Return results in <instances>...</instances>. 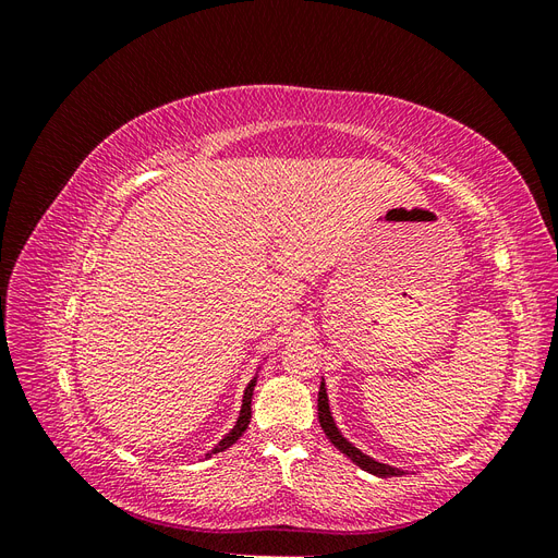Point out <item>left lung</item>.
<instances>
[{"mask_svg":"<svg viewBox=\"0 0 558 558\" xmlns=\"http://www.w3.org/2000/svg\"><path fill=\"white\" fill-rule=\"evenodd\" d=\"M318 424L320 428H324V433L328 435V440L340 449L344 456H349V459L356 463L359 468H363L365 472H369V475H377V477H398V475H404V470L400 468H393V465H386V463H379L375 459H369L367 453H363L361 449L353 447L347 437L337 430L335 421H332V414H330V404H328V393H326V384L320 381V388H318Z\"/></svg>","mask_w":558,"mask_h":558,"instance_id":"8db88e82","label":"left lung"}]
</instances>
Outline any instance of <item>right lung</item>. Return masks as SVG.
Masks as SVG:
<instances>
[{
	"label": "right lung",
	"mask_w": 558,
	"mask_h": 558,
	"mask_svg": "<svg viewBox=\"0 0 558 558\" xmlns=\"http://www.w3.org/2000/svg\"><path fill=\"white\" fill-rule=\"evenodd\" d=\"M256 379L258 377H253L251 381H248V386H246V391H244V400H242V410H240V418H238V424H234V428L223 437L221 442H218L205 459H211L214 453H218V451H226L228 447H232L234 442L240 440L242 437V433L248 428V421H251V398H253V386H256Z\"/></svg>",
	"instance_id": "right-lung-1"
}]
</instances>
